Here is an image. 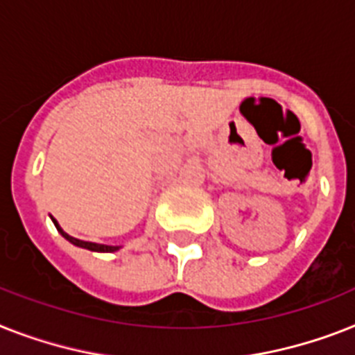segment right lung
Segmentation results:
<instances>
[{
    "mask_svg": "<svg viewBox=\"0 0 355 355\" xmlns=\"http://www.w3.org/2000/svg\"><path fill=\"white\" fill-rule=\"evenodd\" d=\"M53 223H54V226H56V230L60 233H62V237H65L69 241V243L71 244H74V246H78V248H85V250H91V252H103V253H111V252H116V250H120V246H107V244H96V243H87V241H80V239H74V237H71V235H69V233H65L62 230V227H60V224L56 223V220H54L53 218Z\"/></svg>",
    "mask_w": 355,
    "mask_h": 355,
    "instance_id": "right-lung-1",
    "label": "right lung"
}]
</instances>
